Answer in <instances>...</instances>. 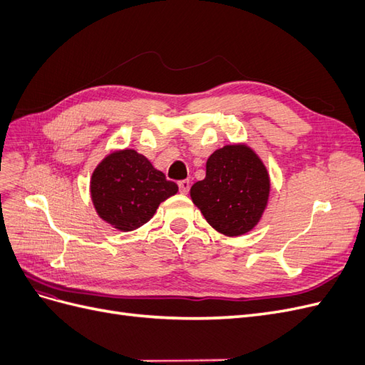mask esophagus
Here are the masks:
<instances>
[{"instance_id":"esophagus-1","label":"esophagus","mask_w":365,"mask_h":365,"mask_svg":"<svg viewBox=\"0 0 365 365\" xmlns=\"http://www.w3.org/2000/svg\"><path fill=\"white\" fill-rule=\"evenodd\" d=\"M178 187H180V192L181 193H189L190 190V181L189 180H182L178 182Z\"/></svg>"}]
</instances>
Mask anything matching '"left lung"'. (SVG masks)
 Listing matches in <instances>:
<instances>
[{"label": "left lung", "instance_id": "8db88e82", "mask_svg": "<svg viewBox=\"0 0 365 365\" xmlns=\"http://www.w3.org/2000/svg\"><path fill=\"white\" fill-rule=\"evenodd\" d=\"M190 196L219 233L240 236L262 217L268 204L269 176L248 146H224L210 155L205 178L192 185Z\"/></svg>", "mask_w": 365, "mask_h": 365}]
</instances>
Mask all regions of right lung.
Instances as JSON below:
<instances>
[{
  "label": "right lung",
  "mask_w": 365,
  "mask_h": 365,
  "mask_svg": "<svg viewBox=\"0 0 365 365\" xmlns=\"http://www.w3.org/2000/svg\"><path fill=\"white\" fill-rule=\"evenodd\" d=\"M176 192L178 185L132 149L108 155L91 178V197L98 216L121 231L145 225L158 205Z\"/></svg>",
  "instance_id": "1"
}]
</instances>
